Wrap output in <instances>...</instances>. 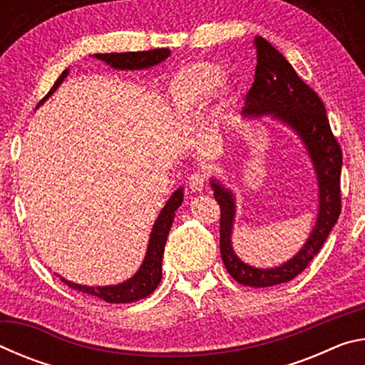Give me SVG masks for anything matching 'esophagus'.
Instances as JSON below:
<instances>
[{"instance_id": "34e87169", "label": "esophagus", "mask_w": 365, "mask_h": 365, "mask_svg": "<svg viewBox=\"0 0 365 365\" xmlns=\"http://www.w3.org/2000/svg\"><path fill=\"white\" fill-rule=\"evenodd\" d=\"M206 178H207V175L205 174V172L197 170V172H195V174H191L188 177V187L193 191H200L206 185Z\"/></svg>"}]
</instances>
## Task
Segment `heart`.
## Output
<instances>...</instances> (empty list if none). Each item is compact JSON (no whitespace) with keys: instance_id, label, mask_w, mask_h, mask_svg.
<instances>
[{"instance_id":"b5f03b06","label":"heart","mask_w":365,"mask_h":365,"mask_svg":"<svg viewBox=\"0 0 365 365\" xmlns=\"http://www.w3.org/2000/svg\"><path fill=\"white\" fill-rule=\"evenodd\" d=\"M220 83V72L206 66H190L178 71L170 82V96L180 113L201 108Z\"/></svg>"}]
</instances>
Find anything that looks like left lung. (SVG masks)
I'll list each match as a JSON object with an SVG mask.
<instances>
[{
	"label": "left lung",
	"instance_id": "left-lung-1",
	"mask_svg": "<svg viewBox=\"0 0 365 365\" xmlns=\"http://www.w3.org/2000/svg\"><path fill=\"white\" fill-rule=\"evenodd\" d=\"M257 64L255 82L246 93L248 115L272 114L298 132L311 154L320 188L317 224L298 255L275 269H256L235 256L232 250V225L235 215L233 196L212 180L214 197L220 206V256L235 280L246 287H274L294 279L322 248L341 212V164L343 153L330 128L325 106L311 86L302 82L283 54L262 36H256Z\"/></svg>",
	"mask_w": 365,
	"mask_h": 365
}]
</instances>
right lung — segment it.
<instances>
[{
	"instance_id": "right-lung-1",
	"label": "right lung",
	"mask_w": 365,
	"mask_h": 365,
	"mask_svg": "<svg viewBox=\"0 0 365 365\" xmlns=\"http://www.w3.org/2000/svg\"><path fill=\"white\" fill-rule=\"evenodd\" d=\"M170 54L168 48H158L150 49V51H132V53H106V54H95V58L104 61V63L113 66L114 69H146V67L156 66L160 61H164ZM69 71H64L61 73L56 83L53 85V88L48 91V95L43 98L40 104L46 100V98L58 88L61 82L66 78ZM183 201V191L178 188L174 195L170 196L168 205L164 206L160 211L156 224L153 227L150 245H148V252L137 275L132 277L130 280L115 287H82L77 283L64 282L67 287L77 292H82L91 296H98V298L104 299L106 302H133L138 299H143L146 296H150L154 289L158 288L160 279H163V256H164V246L165 240L170 230L172 222L175 217V211Z\"/></svg>"
}]
</instances>
